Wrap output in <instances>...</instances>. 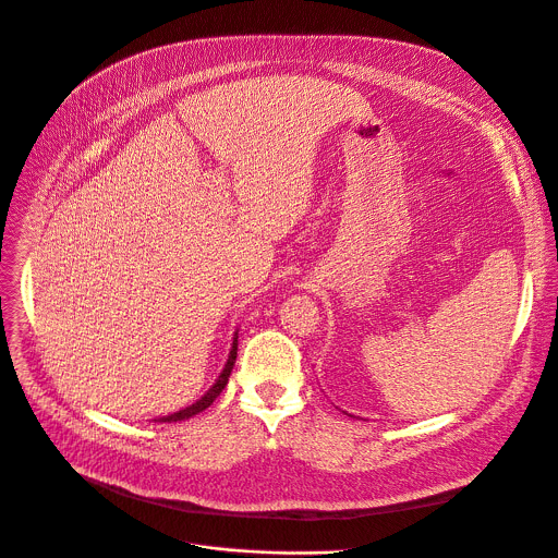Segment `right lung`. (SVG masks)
Segmentation results:
<instances>
[{
  "mask_svg": "<svg viewBox=\"0 0 558 558\" xmlns=\"http://www.w3.org/2000/svg\"><path fill=\"white\" fill-rule=\"evenodd\" d=\"M235 355H238V331L233 333V340H231V349H229V357H227L225 368L220 371L218 379L211 384V388L201 397V400H196L194 404H190V407H185V409H181V411H177V413H172V415L158 417V420H154V422H183V420H190V417L203 413L205 409H209V407L214 404L216 397L222 392V388L227 386V381H229L231 368H233V364H235Z\"/></svg>",
  "mask_w": 558,
  "mask_h": 558,
  "instance_id": "obj_1",
  "label": "right lung"
}]
</instances>
